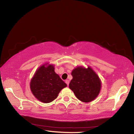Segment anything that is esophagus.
I'll return each instance as SVG.
<instances>
[{"mask_svg": "<svg viewBox=\"0 0 134 134\" xmlns=\"http://www.w3.org/2000/svg\"><path fill=\"white\" fill-rule=\"evenodd\" d=\"M65 83H66V84H67V86H69V80H65Z\"/></svg>", "mask_w": 134, "mask_h": 134, "instance_id": "obj_1", "label": "esophagus"}]
</instances>
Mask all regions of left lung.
<instances>
[{"mask_svg": "<svg viewBox=\"0 0 134 134\" xmlns=\"http://www.w3.org/2000/svg\"><path fill=\"white\" fill-rule=\"evenodd\" d=\"M72 80L69 88L76 97L83 102H92L98 96L102 82L98 75L90 66H77L71 72Z\"/></svg>", "mask_w": 134, "mask_h": 134, "instance_id": "obj_1", "label": "left lung"}]
</instances>
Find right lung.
Segmentation results:
<instances>
[{"label": "right lung", "mask_w": 134, "mask_h": 134, "mask_svg": "<svg viewBox=\"0 0 134 134\" xmlns=\"http://www.w3.org/2000/svg\"><path fill=\"white\" fill-rule=\"evenodd\" d=\"M54 65L45 63L36 70L30 81L32 93L38 100L44 103L53 102L59 93L67 87L65 83L54 71Z\"/></svg>", "instance_id": "add662e5"}]
</instances>
